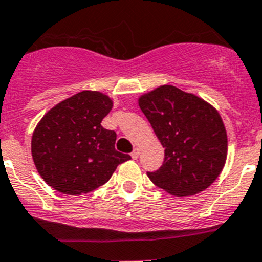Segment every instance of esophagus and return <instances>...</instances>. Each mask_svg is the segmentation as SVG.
Here are the masks:
<instances>
[{"label": "esophagus", "instance_id": "obj_1", "mask_svg": "<svg viewBox=\"0 0 262 262\" xmlns=\"http://www.w3.org/2000/svg\"><path fill=\"white\" fill-rule=\"evenodd\" d=\"M139 153H141V150H139V148H134L133 152L130 153L132 158H133V160H137V158L139 157Z\"/></svg>", "mask_w": 262, "mask_h": 262}]
</instances>
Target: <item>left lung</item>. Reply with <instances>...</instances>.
<instances>
[{"instance_id":"1","label":"left lung","mask_w":262,"mask_h":262,"mask_svg":"<svg viewBox=\"0 0 262 262\" xmlns=\"http://www.w3.org/2000/svg\"><path fill=\"white\" fill-rule=\"evenodd\" d=\"M139 106L165 148L162 166L147 172L150 181L176 196L210 186L223 170L228 146L218 112L170 84L143 95Z\"/></svg>"}]
</instances>
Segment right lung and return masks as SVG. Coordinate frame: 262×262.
<instances>
[{
  "instance_id": "1",
  "label": "right lung",
  "mask_w": 262,
  "mask_h": 262,
  "mask_svg": "<svg viewBox=\"0 0 262 262\" xmlns=\"http://www.w3.org/2000/svg\"><path fill=\"white\" fill-rule=\"evenodd\" d=\"M112 107L106 95L82 91L55 105L39 121L31 155L49 186L63 194H86L109 181L118 165L130 160L115 149V132L101 125Z\"/></svg>"
}]
</instances>
